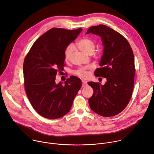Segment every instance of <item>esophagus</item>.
Masks as SVG:
<instances>
[{"instance_id":"1","label":"esophagus","mask_w":154,"mask_h":154,"mask_svg":"<svg viewBox=\"0 0 154 154\" xmlns=\"http://www.w3.org/2000/svg\"><path fill=\"white\" fill-rule=\"evenodd\" d=\"M87 85V83L85 81H82V87H85Z\"/></svg>"}]
</instances>
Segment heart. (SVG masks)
I'll return each mask as SVG.
<instances>
[{
  "instance_id": "heart-1",
  "label": "heart",
  "mask_w": 154,
  "mask_h": 154,
  "mask_svg": "<svg viewBox=\"0 0 154 154\" xmlns=\"http://www.w3.org/2000/svg\"><path fill=\"white\" fill-rule=\"evenodd\" d=\"M77 45L82 51L88 54H91L94 53L96 47L95 42L93 40L87 37L80 40L78 42ZM74 48V47L72 44H70L66 47L64 50V59L66 61H68L71 58ZM74 74L82 79H87L89 77L90 72L87 69L81 68L75 71Z\"/></svg>"
}]
</instances>
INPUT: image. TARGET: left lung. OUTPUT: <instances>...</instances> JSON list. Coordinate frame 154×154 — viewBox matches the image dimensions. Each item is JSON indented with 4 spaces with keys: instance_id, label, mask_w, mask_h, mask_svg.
Listing matches in <instances>:
<instances>
[{
    "instance_id": "8db88e82",
    "label": "left lung",
    "mask_w": 154,
    "mask_h": 154,
    "mask_svg": "<svg viewBox=\"0 0 154 154\" xmlns=\"http://www.w3.org/2000/svg\"><path fill=\"white\" fill-rule=\"evenodd\" d=\"M92 33L101 37L104 51L94 75L106 78L104 85L89 82L93 90L88 100L94 112L103 117H112L127 107L131 97L135 75L133 50L121 34L110 27L100 24L90 27L87 34Z\"/></svg>"
}]
</instances>
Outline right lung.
I'll return each mask as SVG.
<instances>
[{"label":"right lung","mask_w":154,"mask_h":154,"mask_svg":"<svg viewBox=\"0 0 154 154\" xmlns=\"http://www.w3.org/2000/svg\"><path fill=\"white\" fill-rule=\"evenodd\" d=\"M82 29L67 30L53 27L41 35L26 54L23 63L24 88L37 112L45 118L56 119L67 114L81 88L80 79L71 76L55 83L57 72L64 66V50Z\"/></svg>","instance_id":"right-lung-1"}]
</instances>
